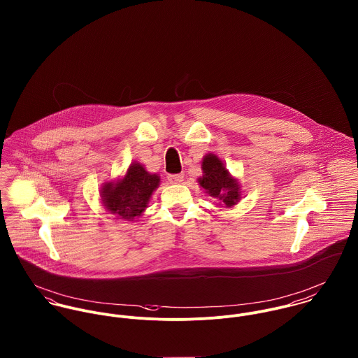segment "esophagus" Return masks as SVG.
I'll return each instance as SVG.
<instances>
[{
    "label": "esophagus",
    "instance_id": "obj_1",
    "mask_svg": "<svg viewBox=\"0 0 358 358\" xmlns=\"http://www.w3.org/2000/svg\"><path fill=\"white\" fill-rule=\"evenodd\" d=\"M183 175H169L168 176V180H169V183H172V185H179V183H182L183 182Z\"/></svg>",
    "mask_w": 358,
    "mask_h": 358
}]
</instances>
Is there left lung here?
<instances>
[{
    "instance_id": "1",
    "label": "left lung",
    "mask_w": 358,
    "mask_h": 358,
    "mask_svg": "<svg viewBox=\"0 0 358 358\" xmlns=\"http://www.w3.org/2000/svg\"><path fill=\"white\" fill-rule=\"evenodd\" d=\"M203 176H200L199 185L205 193L215 199L219 206L233 208L241 200V185L236 179L223 161L213 153L205 154L201 161Z\"/></svg>"
}]
</instances>
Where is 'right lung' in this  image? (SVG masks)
<instances>
[{"label":"right lung","instance_id":"add662e5","mask_svg":"<svg viewBox=\"0 0 358 358\" xmlns=\"http://www.w3.org/2000/svg\"><path fill=\"white\" fill-rule=\"evenodd\" d=\"M158 186L159 176L148 172L143 164L134 161L122 178L103 183L101 201L106 212L114 215V219L138 220Z\"/></svg>","mask_w":358,"mask_h":358}]
</instances>
